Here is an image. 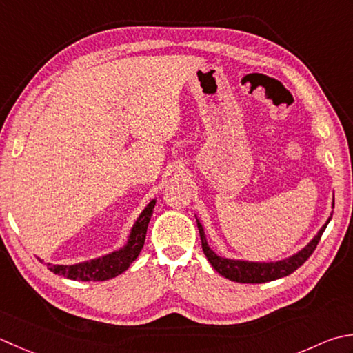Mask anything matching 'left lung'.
I'll return each mask as SVG.
<instances>
[{
	"label": "left lung",
	"instance_id": "8db88e82",
	"mask_svg": "<svg viewBox=\"0 0 353 353\" xmlns=\"http://www.w3.org/2000/svg\"><path fill=\"white\" fill-rule=\"evenodd\" d=\"M332 208H334V203H332ZM330 216H332V214H330ZM330 219L332 217L327 219V222L321 226V230L316 232V236L310 240L301 251L291 255V257H288L285 260H279V261H246V260L225 259L214 252L210 248L208 241H206L202 223H200L199 219L196 217L200 240H202V250L206 255V259H208L211 266L216 269L220 275H223L225 279L231 281H237V283H266V281L286 277V275L296 271V269L305 263V261L315 251V248L319 245L324 230H326L327 223L330 222Z\"/></svg>",
	"mask_w": 353,
	"mask_h": 353
}]
</instances>
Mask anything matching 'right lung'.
<instances>
[{"label":"right lung","mask_w":353,"mask_h":353,"mask_svg":"<svg viewBox=\"0 0 353 353\" xmlns=\"http://www.w3.org/2000/svg\"><path fill=\"white\" fill-rule=\"evenodd\" d=\"M154 205L156 200H151V202L145 206V210L141 212V216L137 217L133 228H131L125 246H122L121 250L113 251L112 254L102 255V257L98 259L82 261V263L78 265L47 263L48 269L58 275H64L65 279L79 281H103L117 277V275L122 274L123 271H127L130 265L137 259V255L141 254Z\"/></svg>","instance_id":"1"}]
</instances>
